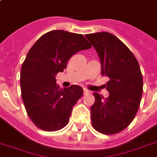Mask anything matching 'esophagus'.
<instances>
[{"instance_id":"obj_1","label":"esophagus","mask_w":157,"mask_h":157,"mask_svg":"<svg viewBox=\"0 0 157 157\" xmlns=\"http://www.w3.org/2000/svg\"><path fill=\"white\" fill-rule=\"evenodd\" d=\"M83 92H84V95H87V94L90 93V92H89L87 89H84V91H83Z\"/></svg>"}]
</instances>
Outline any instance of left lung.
Here are the masks:
<instances>
[{
  "label": "left lung",
  "instance_id": "1",
  "mask_svg": "<svg viewBox=\"0 0 157 157\" xmlns=\"http://www.w3.org/2000/svg\"><path fill=\"white\" fill-rule=\"evenodd\" d=\"M86 38L98 52L102 75L109 80V98L93 93L92 126L99 133L114 135L127 128L138 111L143 92L140 65L129 48L112 33H90Z\"/></svg>",
  "mask_w": 157,
  "mask_h": 157
}]
</instances>
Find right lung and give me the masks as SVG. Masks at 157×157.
Listing matches in <instances>:
<instances>
[{
    "label": "right lung",
    "mask_w": 157,
    "mask_h": 157,
    "mask_svg": "<svg viewBox=\"0 0 157 157\" xmlns=\"http://www.w3.org/2000/svg\"><path fill=\"white\" fill-rule=\"evenodd\" d=\"M91 48L82 34L54 30L41 36L30 48L22 63L20 85L27 113L38 128L56 131L68 124L83 89L75 85L60 89L55 75L64 71L72 55Z\"/></svg>",
    "instance_id": "obj_1"
}]
</instances>
